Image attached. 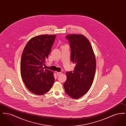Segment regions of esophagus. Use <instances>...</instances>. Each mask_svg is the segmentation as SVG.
<instances>
[{
    "label": "esophagus",
    "mask_w": 126,
    "mask_h": 126,
    "mask_svg": "<svg viewBox=\"0 0 126 126\" xmlns=\"http://www.w3.org/2000/svg\"><path fill=\"white\" fill-rule=\"evenodd\" d=\"M61 74H62V73H61V72H57V76H60V75H61Z\"/></svg>",
    "instance_id": "obj_1"
}]
</instances>
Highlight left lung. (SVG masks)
Wrapping results in <instances>:
<instances>
[{
  "mask_svg": "<svg viewBox=\"0 0 126 126\" xmlns=\"http://www.w3.org/2000/svg\"><path fill=\"white\" fill-rule=\"evenodd\" d=\"M70 42V59L76 66L73 72H67L64 84L67 94L73 99H78L86 94L94 81L96 70V59L89 41L79 34L66 36Z\"/></svg>",
  "mask_w": 126,
  "mask_h": 126,
  "instance_id": "left-lung-1",
  "label": "left lung"
}]
</instances>
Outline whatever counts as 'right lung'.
I'll use <instances>...</instances> for the list:
<instances>
[{
  "label": "right lung",
  "instance_id": "obj_1",
  "mask_svg": "<svg viewBox=\"0 0 126 126\" xmlns=\"http://www.w3.org/2000/svg\"><path fill=\"white\" fill-rule=\"evenodd\" d=\"M56 35L43 34L31 38L24 47L20 64L21 75L26 88L42 95L48 92L55 81L53 72L44 69Z\"/></svg>",
  "mask_w": 126,
  "mask_h": 126
}]
</instances>
